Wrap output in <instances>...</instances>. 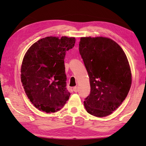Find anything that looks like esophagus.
<instances>
[{
  "label": "esophagus",
  "instance_id": "obj_1",
  "mask_svg": "<svg viewBox=\"0 0 146 146\" xmlns=\"http://www.w3.org/2000/svg\"><path fill=\"white\" fill-rule=\"evenodd\" d=\"M73 91H74V92L76 93V92H77V91H78V86H75V87H74V88H73Z\"/></svg>",
  "mask_w": 146,
  "mask_h": 146
}]
</instances>
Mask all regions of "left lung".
Instances as JSON below:
<instances>
[{
    "label": "left lung",
    "mask_w": 146,
    "mask_h": 146,
    "mask_svg": "<svg viewBox=\"0 0 146 146\" xmlns=\"http://www.w3.org/2000/svg\"><path fill=\"white\" fill-rule=\"evenodd\" d=\"M79 52L91 86L84 107L95 117H107L122 104L131 86L126 55L115 41L104 36L81 37Z\"/></svg>",
    "instance_id": "8db88e82"
}]
</instances>
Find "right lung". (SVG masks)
I'll return each instance as SVG.
<instances>
[{
  "instance_id": "add662e5",
  "label": "right lung",
  "mask_w": 146,
  "mask_h": 146,
  "mask_svg": "<svg viewBox=\"0 0 146 146\" xmlns=\"http://www.w3.org/2000/svg\"><path fill=\"white\" fill-rule=\"evenodd\" d=\"M75 40L66 36H47L26 51L21 65V82L27 97L39 111H58L70 98L64 60Z\"/></svg>"
}]
</instances>
